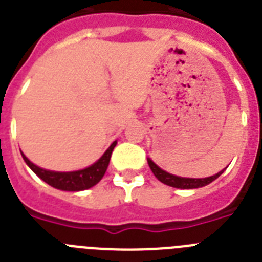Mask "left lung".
Listing matches in <instances>:
<instances>
[{"instance_id":"8db88e82","label":"left lung","mask_w":262,"mask_h":262,"mask_svg":"<svg viewBox=\"0 0 262 262\" xmlns=\"http://www.w3.org/2000/svg\"><path fill=\"white\" fill-rule=\"evenodd\" d=\"M147 163H149L150 169L153 171V174L156 175V178L158 181H161L162 183L167 186H171V187L175 188H199L203 187V186L210 185L211 182L215 181L216 178H219L220 175L223 174L224 170H222L217 174L212 175V177H208V178H182V177H177V175H172L170 172L165 171L161 167L156 165V163L151 161L150 158H147Z\"/></svg>"}]
</instances>
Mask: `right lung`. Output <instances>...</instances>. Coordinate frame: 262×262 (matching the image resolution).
<instances>
[{
  "label": "right lung",
  "instance_id": "right-lung-1",
  "mask_svg": "<svg viewBox=\"0 0 262 262\" xmlns=\"http://www.w3.org/2000/svg\"><path fill=\"white\" fill-rule=\"evenodd\" d=\"M116 144H117V142L115 141V142L108 147V150H106L105 153L103 154V157H101L97 162L91 165L90 167L70 172L50 171V170L40 169V167H38L36 165H34L33 162H30L22 151L21 154L22 157H24L25 162L27 163V166H29V167H30L42 181L46 182L47 185L63 191H81L91 188L92 186H95L96 183H99V182L101 181V178H103L104 174H105L106 169H108L111 156H112V151L113 149H115Z\"/></svg>",
  "mask_w": 262,
  "mask_h": 262
}]
</instances>
